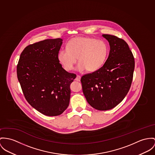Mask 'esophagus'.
<instances>
[{
	"label": "esophagus",
	"mask_w": 155,
	"mask_h": 155,
	"mask_svg": "<svg viewBox=\"0 0 155 155\" xmlns=\"http://www.w3.org/2000/svg\"><path fill=\"white\" fill-rule=\"evenodd\" d=\"M80 80H81V77L80 75H77L75 78V80L77 81H80Z\"/></svg>",
	"instance_id": "1"
}]
</instances>
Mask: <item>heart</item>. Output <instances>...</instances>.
I'll return each instance as SVG.
<instances>
[{
  "label": "heart",
  "mask_w": 155,
  "mask_h": 155,
  "mask_svg": "<svg viewBox=\"0 0 155 155\" xmlns=\"http://www.w3.org/2000/svg\"><path fill=\"white\" fill-rule=\"evenodd\" d=\"M108 54L107 44L103 41L88 37L72 38L67 44V48L58 53L57 58L66 71L74 68L77 59L80 62L77 66L78 71L87 70L94 72L104 64Z\"/></svg>",
  "instance_id": "b5f03b06"
}]
</instances>
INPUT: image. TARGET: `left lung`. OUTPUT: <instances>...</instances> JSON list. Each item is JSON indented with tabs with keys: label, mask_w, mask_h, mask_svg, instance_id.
<instances>
[{
	"label": "left lung",
	"mask_w": 155,
	"mask_h": 155,
	"mask_svg": "<svg viewBox=\"0 0 155 155\" xmlns=\"http://www.w3.org/2000/svg\"><path fill=\"white\" fill-rule=\"evenodd\" d=\"M109 42L108 57L102 67L81 78L84 95L91 107L108 110L118 105L129 92L133 80L134 59L122 39L103 35Z\"/></svg>",
	"instance_id": "1"
}]
</instances>
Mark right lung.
<instances>
[{"label":"right lung","mask_w":155,"mask_h":155,"mask_svg":"<svg viewBox=\"0 0 155 155\" xmlns=\"http://www.w3.org/2000/svg\"><path fill=\"white\" fill-rule=\"evenodd\" d=\"M61 38L29 45L21 54L17 76L29 104L48 116L61 114L69 106L70 84L76 75L66 71L57 58Z\"/></svg>","instance_id":"add662e5"}]
</instances>
